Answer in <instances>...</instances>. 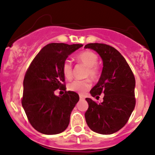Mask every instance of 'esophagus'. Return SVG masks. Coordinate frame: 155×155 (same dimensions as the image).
<instances>
[{
    "instance_id": "1",
    "label": "esophagus",
    "mask_w": 155,
    "mask_h": 155,
    "mask_svg": "<svg viewBox=\"0 0 155 155\" xmlns=\"http://www.w3.org/2000/svg\"><path fill=\"white\" fill-rule=\"evenodd\" d=\"M79 97H80V99H84V95H82V94H79Z\"/></svg>"
}]
</instances>
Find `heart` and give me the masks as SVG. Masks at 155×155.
Wrapping results in <instances>:
<instances>
[{"label":"heart","mask_w":155,"mask_h":155,"mask_svg":"<svg viewBox=\"0 0 155 155\" xmlns=\"http://www.w3.org/2000/svg\"><path fill=\"white\" fill-rule=\"evenodd\" d=\"M76 60L79 63L83 64L86 67L84 77H89L91 80L94 81L99 76V68L97 65L98 57L94 52L91 51H85L76 56ZM62 72L64 77L67 79H70L73 75V66L69 61H65L62 66ZM91 86V82L88 79L82 80H74L67 85L69 90L75 92L82 93L85 92Z\"/></svg>","instance_id":"1"}]
</instances>
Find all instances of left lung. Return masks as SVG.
I'll return each mask as SVG.
<instances>
[{"mask_svg": "<svg viewBox=\"0 0 155 155\" xmlns=\"http://www.w3.org/2000/svg\"><path fill=\"white\" fill-rule=\"evenodd\" d=\"M85 48L95 51L103 61V69L97 83L90 94L103 102L97 104L86 97L88 108L85 114L87 125L92 131L110 135L125 126L136 105L134 75L125 58L117 49L105 44L90 43Z\"/></svg>", "mask_w": 155, "mask_h": 155, "instance_id": "obj_1", "label": "left lung"}]
</instances>
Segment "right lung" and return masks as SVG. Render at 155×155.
I'll list each match as a JSON object with an SVG mask.
<instances>
[{
	"mask_svg": "<svg viewBox=\"0 0 155 155\" xmlns=\"http://www.w3.org/2000/svg\"><path fill=\"white\" fill-rule=\"evenodd\" d=\"M81 44L51 43L45 46L31 61L23 80L22 105L30 124L45 135L64 132L70 124V114L79 101L75 91L55 95L59 88L66 91L62 72L64 61L82 47Z\"/></svg>",
	"mask_w": 155,
	"mask_h": 155,
	"instance_id": "add662e5",
	"label": "right lung"
}]
</instances>
